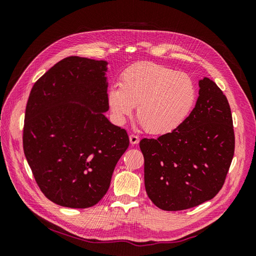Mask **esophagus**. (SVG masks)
<instances>
[{"instance_id": "34e87169", "label": "esophagus", "mask_w": 256, "mask_h": 256, "mask_svg": "<svg viewBox=\"0 0 256 256\" xmlns=\"http://www.w3.org/2000/svg\"><path fill=\"white\" fill-rule=\"evenodd\" d=\"M129 140H130L131 144L134 145V144L138 143V141H140V138H138V136H136V134H130L129 136Z\"/></svg>"}]
</instances>
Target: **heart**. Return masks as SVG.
Segmentation results:
<instances>
[{
  "mask_svg": "<svg viewBox=\"0 0 256 256\" xmlns=\"http://www.w3.org/2000/svg\"><path fill=\"white\" fill-rule=\"evenodd\" d=\"M196 86L187 74L154 63H141L120 74V85L108 92L116 122L122 124L136 106V118L146 132L166 134L180 127L196 102Z\"/></svg>",
  "mask_w": 256,
  "mask_h": 256,
  "instance_id": "b5f03b06",
  "label": "heart"
}]
</instances>
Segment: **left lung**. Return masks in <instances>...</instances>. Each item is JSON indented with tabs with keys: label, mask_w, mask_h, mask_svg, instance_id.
I'll use <instances>...</instances> for the list:
<instances>
[{
	"label": "left lung",
	"mask_w": 256,
	"mask_h": 256,
	"mask_svg": "<svg viewBox=\"0 0 256 256\" xmlns=\"http://www.w3.org/2000/svg\"><path fill=\"white\" fill-rule=\"evenodd\" d=\"M194 109L173 132L143 138L145 189L162 210L196 207L223 187L233 160L235 134L230 108L212 80L198 82Z\"/></svg>",
	"instance_id": "1"
}]
</instances>
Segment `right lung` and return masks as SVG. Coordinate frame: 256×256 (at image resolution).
Listing matches in <instances>:
<instances>
[{"instance_id": "1", "label": "right lung", "mask_w": 256, "mask_h": 256, "mask_svg": "<svg viewBox=\"0 0 256 256\" xmlns=\"http://www.w3.org/2000/svg\"><path fill=\"white\" fill-rule=\"evenodd\" d=\"M106 60L68 56L30 92L23 150L38 187L60 206L96 205L129 146L125 129L109 122Z\"/></svg>"}]
</instances>
